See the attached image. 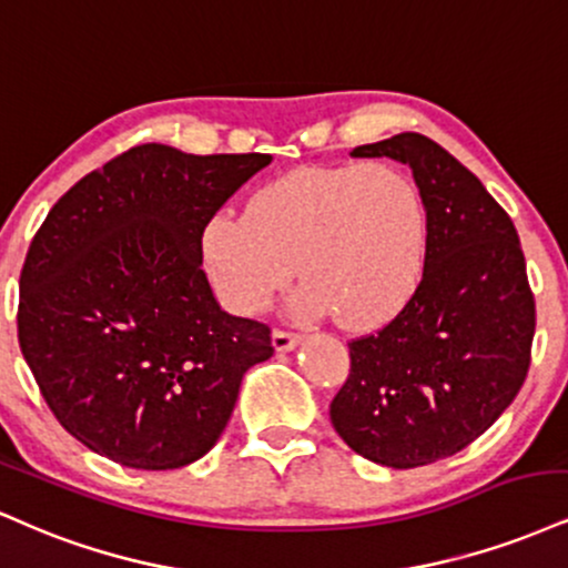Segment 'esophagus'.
<instances>
[{
	"label": "esophagus",
	"mask_w": 568,
	"mask_h": 568,
	"mask_svg": "<svg viewBox=\"0 0 568 568\" xmlns=\"http://www.w3.org/2000/svg\"><path fill=\"white\" fill-rule=\"evenodd\" d=\"M300 343V335L286 329H273V348L276 351H292Z\"/></svg>",
	"instance_id": "34e87169"
}]
</instances>
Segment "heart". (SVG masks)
Returning <instances> with one entry per match:
<instances>
[{
    "label": "heart",
    "instance_id": "obj_1",
    "mask_svg": "<svg viewBox=\"0 0 568 568\" xmlns=\"http://www.w3.org/2000/svg\"><path fill=\"white\" fill-rule=\"evenodd\" d=\"M428 217L415 180L385 162L305 166L252 193L246 215L215 212L202 260L233 313L268 308L295 276L303 313L335 311L345 326H375L419 282Z\"/></svg>",
    "mask_w": 568,
    "mask_h": 568
}]
</instances>
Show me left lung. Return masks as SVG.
<instances>
[{"label": "left lung", "mask_w": 568, "mask_h": 568, "mask_svg": "<svg viewBox=\"0 0 568 568\" xmlns=\"http://www.w3.org/2000/svg\"><path fill=\"white\" fill-rule=\"evenodd\" d=\"M351 156L412 166L428 242L404 308L348 343L351 372L329 417L356 455L419 468L463 452L518 396L531 364L535 295L510 215L449 151L402 132Z\"/></svg>", "instance_id": "1"}]
</instances>
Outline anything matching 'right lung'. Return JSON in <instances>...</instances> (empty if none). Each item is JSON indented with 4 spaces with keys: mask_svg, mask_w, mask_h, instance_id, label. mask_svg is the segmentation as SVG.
I'll return each instance as SVG.
<instances>
[{
    "mask_svg": "<svg viewBox=\"0 0 568 568\" xmlns=\"http://www.w3.org/2000/svg\"><path fill=\"white\" fill-rule=\"evenodd\" d=\"M268 153L145 143L58 199L20 271L18 343L58 423L138 470L215 446L271 326L220 311L202 229Z\"/></svg>",
    "mask_w": 568,
    "mask_h": 568,
    "instance_id": "1",
    "label": "right lung"
}]
</instances>
